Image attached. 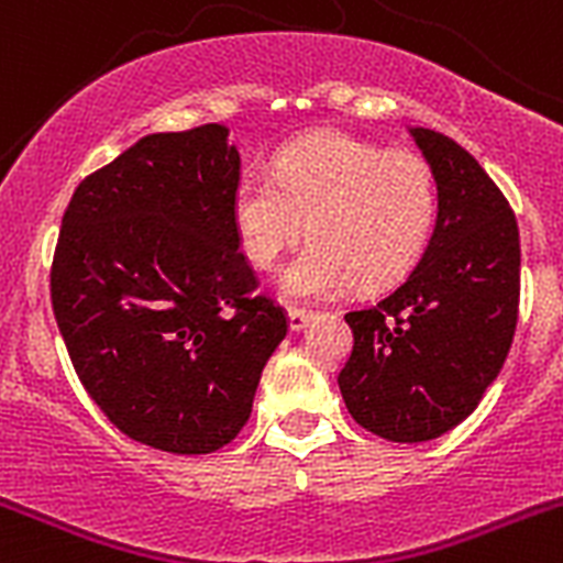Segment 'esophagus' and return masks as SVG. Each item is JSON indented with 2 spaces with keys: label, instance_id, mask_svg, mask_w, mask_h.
<instances>
[{
  "label": "esophagus",
  "instance_id": "esophagus-1",
  "mask_svg": "<svg viewBox=\"0 0 563 563\" xmlns=\"http://www.w3.org/2000/svg\"><path fill=\"white\" fill-rule=\"evenodd\" d=\"M287 321H290V332H305L312 321V312L290 310L287 312Z\"/></svg>",
  "mask_w": 563,
  "mask_h": 563
}]
</instances>
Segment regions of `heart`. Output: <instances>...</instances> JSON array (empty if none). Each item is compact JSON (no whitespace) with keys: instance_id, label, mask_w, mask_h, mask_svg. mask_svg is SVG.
I'll return each mask as SVG.
<instances>
[{"instance_id":"heart-1","label":"heart","mask_w":563,"mask_h":563,"mask_svg":"<svg viewBox=\"0 0 563 563\" xmlns=\"http://www.w3.org/2000/svg\"><path fill=\"white\" fill-rule=\"evenodd\" d=\"M437 208L434 172L422 157L335 129L282 146L273 174H239L231 194L236 242L262 271L307 228L310 242L276 278L278 292L296 301L402 278L429 245Z\"/></svg>"}]
</instances>
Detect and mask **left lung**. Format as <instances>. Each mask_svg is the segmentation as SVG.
Returning a JSON list of instances; mask_svg holds the SVG:
<instances>
[{
    "label": "left lung",
    "instance_id": "left-lung-1",
    "mask_svg": "<svg viewBox=\"0 0 563 563\" xmlns=\"http://www.w3.org/2000/svg\"><path fill=\"white\" fill-rule=\"evenodd\" d=\"M434 172V233L415 271L369 307L346 312L355 346L338 375L355 422L391 442H426L479 406L514 343L519 225L456 141L409 126Z\"/></svg>",
    "mask_w": 563,
    "mask_h": 563
}]
</instances>
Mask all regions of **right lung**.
<instances>
[{"label":"right lung","instance_id":"right-lung-1","mask_svg":"<svg viewBox=\"0 0 563 563\" xmlns=\"http://www.w3.org/2000/svg\"><path fill=\"white\" fill-rule=\"evenodd\" d=\"M236 180L222 123L146 134L76 188L58 233L49 296L84 389L168 454L228 445L287 335L285 312L251 296Z\"/></svg>","mask_w":563,"mask_h":563}]
</instances>
